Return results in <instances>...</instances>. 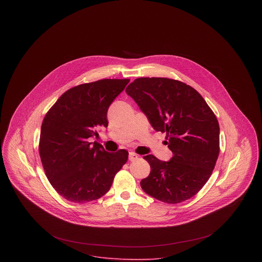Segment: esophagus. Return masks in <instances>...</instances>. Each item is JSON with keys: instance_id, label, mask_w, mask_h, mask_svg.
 Here are the masks:
<instances>
[{"instance_id": "1", "label": "esophagus", "mask_w": 262, "mask_h": 262, "mask_svg": "<svg viewBox=\"0 0 262 262\" xmlns=\"http://www.w3.org/2000/svg\"><path fill=\"white\" fill-rule=\"evenodd\" d=\"M138 159V155L135 152H129V160L130 161H135Z\"/></svg>"}]
</instances>
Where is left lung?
I'll return each mask as SVG.
<instances>
[{
    "instance_id": "8db88e82",
    "label": "left lung",
    "mask_w": 262,
    "mask_h": 262,
    "mask_svg": "<svg viewBox=\"0 0 262 262\" xmlns=\"http://www.w3.org/2000/svg\"><path fill=\"white\" fill-rule=\"evenodd\" d=\"M156 131L165 132L172 151L169 161L149 154L151 167L142 189L166 204L185 202L206 185L220 152L217 117L187 83L167 77H139L126 89Z\"/></svg>"
}]
</instances>
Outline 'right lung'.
<instances>
[{
    "mask_svg": "<svg viewBox=\"0 0 262 262\" xmlns=\"http://www.w3.org/2000/svg\"><path fill=\"white\" fill-rule=\"evenodd\" d=\"M130 79L105 78L68 90L46 113L40 132L39 154L53 188L73 203H88L107 193L128 151L107 152L89 138L108 126L107 112Z\"/></svg>",
    "mask_w": 262,
    "mask_h": 262,
    "instance_id": "obj_1",
    "label": "right lung"
}]
</instances>
